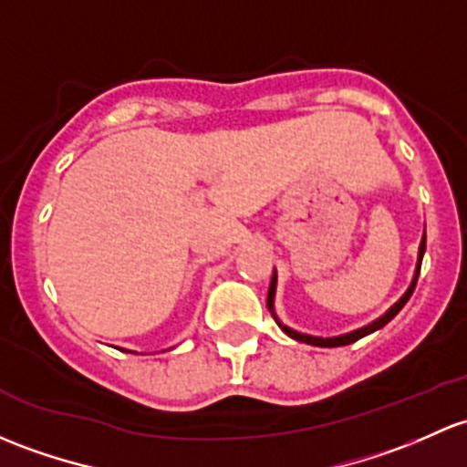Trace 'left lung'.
Wrapping results in <instances>:
<instances>
[{"instance_id":"obj_1","label":"left lung","mask_w":467,"mask_h":467,"mask_svg":"<svg viewBox=\"0 0 467 467\" xmlns=\"http://www.w3.org/2000/svg\"><path fill=\"white\" fill-rule=\"evenodd\" d=\"M423 254H425V233H423V239H420V246H419V259H416V271H414V277H411V284L407 286V291L402 293V297L399 299L396 304H391L389 308H387L385 313H382L380 317H376L374 322L365 324V327L356 328V331H349V333H342V336H333V337H320V336H308V333H299L296 328L286 327L282 320L277 317V313H275V291H277V271H273V279H271V286H268V311L273 313L275 322L279 324V328H282L284 333H286L288 337H293V340L297 342H306V345H313V347H345V345H351V342L360 340V337L369 336V333L378 331V328L385 327L387 322L394 320L396 316H399V311L402 306L407 304V299L411 297V293H414L416 288V279H419V273H420V262H423Z\"/></svg>"}]
</instances>
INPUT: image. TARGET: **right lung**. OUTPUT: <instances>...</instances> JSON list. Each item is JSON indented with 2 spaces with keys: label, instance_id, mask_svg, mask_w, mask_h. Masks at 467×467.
<instances>
[{
  "label": "right lung",
  "instance_id": "1",
  "mask_svg": "<svg viewBox=\"0 0 467 467\" xmlns=\"http://www.w3.org/2000/svg\"><path fill=\"white\" fill-rule=\"evenodd\" d=\"M131 353H134V351H131Z\"/></svg>",
  "mask_w": 467,
  "mask_h": 467
}]
</instances>
